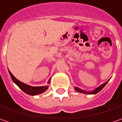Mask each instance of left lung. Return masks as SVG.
<instances>
[{"label":"left lung","mask_w":122,"mask_h":122,"mask_svg":"<svg viewBox=\"0 0 122 122\" xmlns=\"http://www.w3.org/2000/svg\"><path fill=\"white\" fill-rule=\"evenodd\" d=\"M109 81H107L106 82H104V83H103V84H102L100 86H99L98 87H97L96 89H95L94 90H93V91H92V92H87V91H85V90L81 89L80 88L76 87H74V89H75L76 92H78L82 93H85V94H96V93H97L99 92L100 91H101V90L104 87V86L107 85V83Z\"/></svg>","instance_id":"1"}]
</instances>
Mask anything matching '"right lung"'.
Masks as SVG:
<instances>
[{
    "label": "right lung",
    "instance_id": "add662e5",
    "mask_svg": "<svg viewBox=\"0 0 122 122\" xmlns=\"http://www.w3.org/2000/svg\"><path fill=\"white\" fill-rule=\"evenodd\" d=\"M9 74H10L11 78L13 82H15L18 86L19 88H20L26 94H29V95H30V96H36V95H38V94L44 93L48 88V85L41 86V87H32V86H30L29 85H26L24 82L20 81L16 78H15V76L11 73V71L9 70ZM50 81H51V78L49 79V81L48 82V84L50 83Z\"/></svg>",
    "mask_w": 122,
    "mask_h": 122
}]
</instances>
